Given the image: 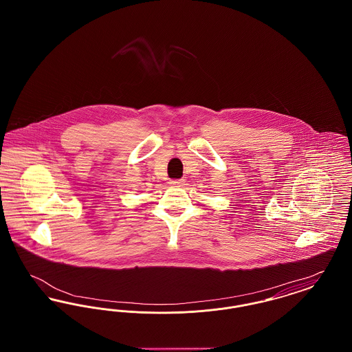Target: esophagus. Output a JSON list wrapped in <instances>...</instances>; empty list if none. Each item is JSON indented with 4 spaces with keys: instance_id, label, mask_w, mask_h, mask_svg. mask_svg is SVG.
<instances>
[{
    "instance_id": "34e87169",
    "label": "esophagus",
    "mask_w": 352,
    "mask_h": 352,
    "mask_svg": "<svg viewBox=\"0 0 352 352\" xmlns=\"http://www.w3.org/2000/svg\"><path fill=\"white\" fill-rule=\"evenodd\" d=\"M170 184L174 187H181L184 184V179H173V181H170Z\"/></svg>"
}]
</instances>
